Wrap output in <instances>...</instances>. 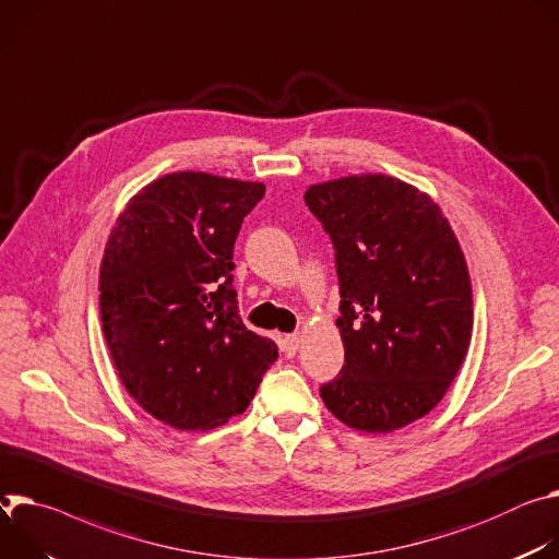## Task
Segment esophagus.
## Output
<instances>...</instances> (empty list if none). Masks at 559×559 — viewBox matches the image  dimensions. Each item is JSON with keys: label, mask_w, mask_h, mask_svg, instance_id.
Returning <instances> with one entry per match:
<instances>
[{"label": "esophagus", "mask_w": 559, "mask_h": 559, "mask_svg": "<svg viewBox=\"0 0 559 559\" xmlns=\"http://www.w3.org/2000/svg\"><path fill=\"white\" fill-rule=\"evenodd\" d=\"M282 348H284V353H286L288 357H293V355L297 353V348H299V333L284 335V340H282Z\"/></svg>", "instance_id": "34e87169"}]
</instances>
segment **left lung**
I'll return each mask as SVG.
<instances>
[{"instance_id":"1","label":"left lung","mask_w":559,"mask_h":559,"mask_svg":"<svg viewBox=\"0 0 559 559\" xmlns=\"http://www.w3.org/2000/svg\"><path fill=\"white\" fill-rule=\"evenodd\" d=\"M306 206L335 248L340 376L326 408L364 432L397 430L438 406L471 344L466 260L442 209L389 175L316 183Z\"/></svg>"}]
</instances>
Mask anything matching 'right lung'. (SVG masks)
<instances>
[{
    "label": "right lung",
    "instance_id": "right-lung-1",
    "mask_svg": "<svg viewBox=\"0 0 559 559\" xmlns=\"http://www.w3.org/2000/svg\"><path fill=\"white\" fill-rule=\"evenodd\" d=\"M264 183L181 170L164 175L117 217L99 269L102 329L135 402L179 430L246 411L273 340L248 331L233 288V246Z\"/></svg>",
    "mask_w": 559,
    "mask_h": 559
}]
</instances>
